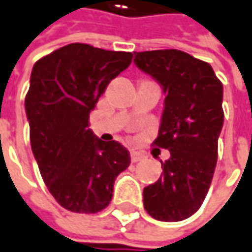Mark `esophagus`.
<instances>
[{"label":"esophagus","instance_id":"34e87169","mask_svg":"<svg viewBox=\"0 0 252 252\" xmlns=\"http://www.w3.org/2000/svg\"><path fill=\"white\" fill-rule=\"evenodd\" d=\"M142 158H143L142 155H141L139 152H136V151H132V152H131V161H134V163L139 161Z\"/></svg>","mask_w":252,"mask_h":252}]
</instances>
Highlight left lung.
Listing matches in <instances>:
<instances>
[{
	"instance_id": "1",
	"label": "left lung",
	"mask_w": 252,
	"mask_h": 252,
	"mask_svg": "<svg viewBox=\"0 0 252 252\" xmlns=\"http://www.w3.org/2000/svg\"><path fill=\"white\" fill-rule=\"evenodd\" d=\"M134 63L166 94L153 143L170 152L160 178L143 188V206L156 220H184L201 208L212 183L224 118L223 85L208 63L180 50L135 53Z\"/></svg>"
}]
</instances>
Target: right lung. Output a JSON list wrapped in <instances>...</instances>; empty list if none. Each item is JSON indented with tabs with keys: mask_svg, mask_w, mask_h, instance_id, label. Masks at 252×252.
<instances>
[{
	"mask_svg": "<svg viewBox=\"0 0 252 252\" xmlns=\"http://www.w3.org/2000/svg\"><path fill=\"white\" fill-rule=\"evenodd\" d=\"M131 61L126 51L72 43L33 65L25 99L32 152L50 194L71 212L107 208L116 178L131 163L121 143L89 129L91 111Z\"/></svg>",
	"mask_w": 252,
	"mask_h": 252,
	"instance_id": "obj_1",
	"label": "right lung"
}]
</instances>
